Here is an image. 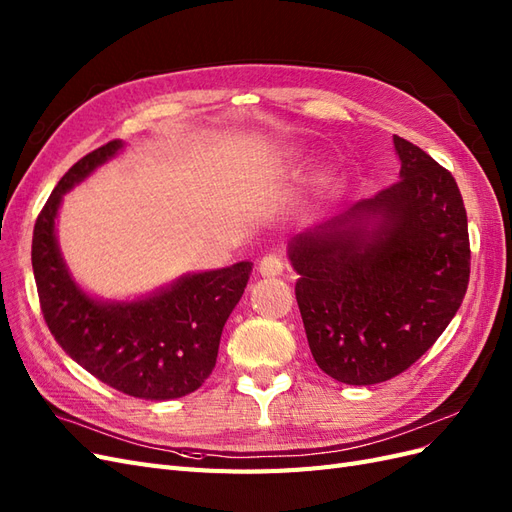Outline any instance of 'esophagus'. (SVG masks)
<instances>
[{
	"instance_id": "1",
	"label": "esophagus",
	"mask_w": 512,
	"mask_h": 512,
	"mask_svg": "<svg viewBox=\"0 0 512 512\" xmlns=\"http://www.w3.org/2000/svg\"><path fill=\"white\" fill-rule=\"evenodd\" d=\"M284 267H286L284 265V258L280 254H267L265 258L258 262V271H260V275H265V277L282 275Z\"/></svg>"
}]
</instances>
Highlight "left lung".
<instances>
[{
	"instance_id": "left-lung-1",
	"label": "left lung",
	"mask_w": 512,
	"mask_h": 512,
	"mask_svg": "<svg viewBox=\"0 0 512 512\" xmlns=\"http://www.w3.org/2000/svg\"><path fill=\"white\" fill-rule=\"evenodd\" d=\"M399 181L294 237L288 258L309 350L344 384H378L436 344L470 282L468 215L453 175L393 136Z\"/></svg>"
}]
</instances>
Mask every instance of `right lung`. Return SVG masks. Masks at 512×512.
Wrapping results in <instances>:
<instances>
[{
	"label": "right lung",
	"instance_id": "right-lung-1",
	"mask_svg": "<svg viewBox=\"0 0 512 512\" xmlns=\"http://www.w3.org/2000/svg\"><path fill=\"white\" fill-rule=\"evenodd\" d=\"M121 147L111 141L87 153L42 207L32 241L40 307L57 344L91 376L138 399H177L194 393L213 371L222 329L250 280L252 262L188 273L136 301L89 297L59 252L55 220L64 194Z\"/></svg>",
	"mask_w": 512,
	"mask_h": 512
}]
</instances>
